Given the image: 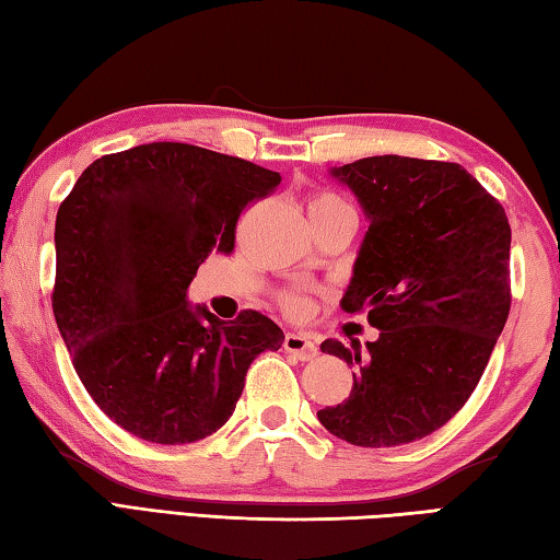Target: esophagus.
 <instances>
[{
  "label": "esophagus",
  "mask_w": 560,
  "mask_h": 560,
  "mask_svg": "<svg viewBox=\"0 0 560 560\" xmlns=\"http://www.w3.org/2000/svg\"><path fill=\"white\" fill-rule=\"evenodd\" d=\"M283 349H287L289 354H293L295 359L301 361H313L317 354V345L313 342L311 337L305 335H295V332H289L287 337H283Z\"/></svg>",
  "instance_id": "esophagus-1"
}]
</instances>
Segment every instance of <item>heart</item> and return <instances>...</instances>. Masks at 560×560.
<instances>
[{"instance_id":"obj_1","label":"heart","mask_w":560,"mask_h":560,"mask_svg":"<svg viewBox=\"0 0 560 560\" xmlns=\"http://www.w3.org/2000/svg\"><path fill=\"white\" fill-rule=\"evenodd\" d=\"M339 211H352V208L347 206L345 199H339L337 194H332V191H315V194H311L308 213L313 218V223L323 221V218H330V215H335ZM279 305L289 315H293V317L305 315V313H308V308H311L308 299H305L303 293H293V291L281 293L279 295Z\"/></svg>"}]
</instances>
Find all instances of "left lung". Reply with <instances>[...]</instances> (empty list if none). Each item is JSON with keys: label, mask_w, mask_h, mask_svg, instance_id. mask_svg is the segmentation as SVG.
I'll return each instance as SVG.
<instances>
[{"label": "left lung", "mask_w": 560, "mask_h": 560, "mask_svg": "<svg viewBox=\"0 0 560 560\" xmlns=\"http://www.w3.org/2000/svg\"><path fill=\"white\" fill-rule=\"evenodd\" d=\"M332 174L371 221L342 305L381 335L369 353L323 342L354 388L317 420L354 446L418 442L464 408L508 323L505 208L456 162L378 155Z\"/></svg>", "instance_id": "obj_1"}]
</instances>
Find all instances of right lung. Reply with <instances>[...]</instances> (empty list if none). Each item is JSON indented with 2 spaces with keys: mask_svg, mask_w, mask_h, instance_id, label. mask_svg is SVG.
I'll list each match as a JSON object with an SVG mask.
<instances>
[{
  "mask_svg": "<svg viewBox=\"0 0 560 560\" xmlns=\"http://www.w3.org/2000/svg\"><path fill=\"white\" fill-rule=\"evenodd\" d=\"M279 172L150 142L94 160L55 221L52 313L86 393L126 432L189 444L228 422L252 361L283 342L259 311L218 320L186 289L208 252L230 255L247 206Z\"/></svg>",
  "mask_w": 560,
  "mask_h": 560,
  "instance_id": "add662e5",
  "label": "right lung"
}]
</instances>
